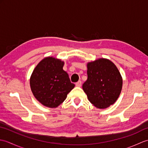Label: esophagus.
I'll use <instances>...</instances> for the list:
<instances>
[{"instance_id": "1", "label": "esophagus", "mask_w": 148, "mask_h": 148, "mask_svg": "<svg viewBox=\"0 0 148 148\" xmlns=\"http://www.w3.org/2000/svg\"><path fill=\"white\" fill-rule=\"evenodd\" d=\"M81 81H77V82L76 83V86H77V87H81Z\"/></svg>"}]
</instances>
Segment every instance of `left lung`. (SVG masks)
<instances>
[{
	"label": "left lung",
	"mask_w": 148,
	"mask_h": 148,
	"mask_svg": "<svg viewBox=\"0 0 148 148\" xmlns=\"http://www.w3.org/2000/svg\"><path fill=\"white\" fill-rule=\"evenodd\" d=\"M88 79L83 89L89 101L96 108L105 109L113 104L120 95L123 79L111 60L99 58L87 64Z\"/></svg>",
	"instance_id": "8db88e82"
}]
</instances>
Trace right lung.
Segmentation results:
<instances>
[{"instance_id": "right-lung-1", "label": "right lung", "mask_w": 148, "mask_h": 148, "mask_svg": "<svg viewBox=\"0 0 148 148\" xmlns=\"http://www.w3.org/2000/svg\"><path fill=\"white\" fill-rule=\"evenodd\" d=\"M64 65L61 60L48 56L37 65L31 75L30 84L33 95L48 108H55L61 104L75 86L63 70Z\"/></svg>"}]
</instances>
